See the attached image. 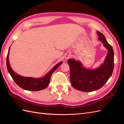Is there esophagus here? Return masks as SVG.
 I'll return each mask as SVG.
<instances>
[{
	"instance_id": "esophagus-1",
	"label": "esophagus",
	"mask_w": 124,
	"mask_h": 124,
	"mask_svg": "<svg viewBox=\"0 0 124 124\" xmlns=\"http://www.w3.org/2000/svg\"><path fill=\"white\" fill-rule=\"evenodd\" d=\"M70 56H71V55H70V54H68L66 55V56H65V59H69V58L70 57Z\"/></svg>"
}]
</instances>
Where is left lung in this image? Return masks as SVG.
<instances>
[{
	"label": "left lung",
	"instance_id": "obj_1",
	"mask_svg": "<svg viewBox=\"0 0 124 124\" xmlns=\"http://www.w3.org/2000/svg\"><path fill=\"white\" fill-rule=\"evenodd\" d=\"M99 40L108 51L104 62L96 69H85L81 63L73 59L68 61L70 69V81L75 88L83 92H92L101 88L111 77L114 68V52L105 36L97 31Z\"/></svg>",
	"mask_w": 124,
	"mask_h": 124
}]
</instances>
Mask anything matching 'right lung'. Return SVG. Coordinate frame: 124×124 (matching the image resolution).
I'll list each match as a JSON object with an SVG mask.
<instances>
[{
    "label": "right lung",
    "mask_w": 124,
    "mask_h": 124,
    "mask_svg": "<svg viewBox=\"0 0 124 124\" xmlns=\"http://www.w3.org/2000/svg\"><path fill=\"white\" fill-rule=\"evenodd\" d=\"M10 49V47L8 52L7 56V68L8 71L10 73V76L12 77L13 79L17 85L25 90L31 91H38L42 90L45 88H46L48 86L49 84L50 79H51V76L52 73L54 72V71L59 67L60 65L62 63V62L59 63L53 69L48 72L47 74L40 78H33L31 77H22L17 75L15 73L14 71L10 67L9 60H8V55H9V51Z\"/></svg>",
    "instance_id": "right-lung-1"
}]
</instances>
